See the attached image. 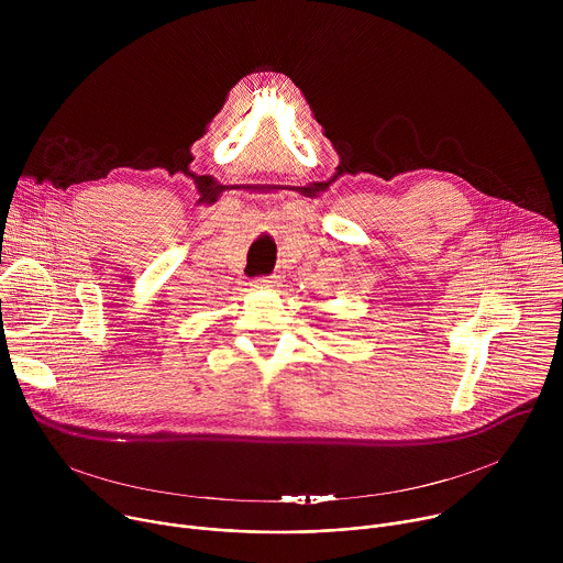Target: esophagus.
<instances>
[{"label": "esophagus", "mask_w": 563, "mask_h": 563, "mask_svg": "<svg viewBox=\"0 0 563 563\" xmlns=\"http://www.w3.org/2000/svg\"><path fill=\"white\" fill-rule=\"evenodd\" d=\"M278 280L274 278V276H263V278H256L254 280V289H265V291H274V289H278Z\"/></svg>", "instance_id": "esophagus-1"}]
</instances>
